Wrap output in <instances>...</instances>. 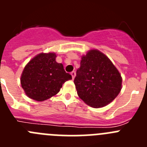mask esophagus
Returning a JSON list of instances; mask_svg holds the SVG:
<instances>
[{
	"instance_id": "esophagus-1",
	"label": "esophagus",
	"mask_w": 147,
	"mask_h": 147,
	"mask_svg": "<svg viewBox=\"0 0 147 147\" xmlns=\"http://www.w3.org/2000/svg\"><path fill=\"white\" fill-rule=\"evenodd\" d=\"M71 76H72V79L74 80L75 78V76H76V72H75V71H72V72L71 73Z\"/></svg>"
}]
</instances>
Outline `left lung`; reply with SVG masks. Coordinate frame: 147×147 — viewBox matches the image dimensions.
I'll return each mask as SVG.
<instances>
[{
    "mask_svg": "<svg viewBox=\"0 0 147 147\" xmlns=\"http://www.w3.org/2000/svg\"><path fill=\"white\" fill-rule=\"evenodd\" d=\"M78 96L87 105L98 108L113 101L121 89V76L102 52L91 50L82 57L74 79Z\"/></svg>",
    "mask_w": 147,
    "mask_h": 147,
    "instance_id": "obj_1",
    "label": "left lung"
}]
</instances>
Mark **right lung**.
I'll return each instance as SVG.
<instances>
[{
    "mask_svg": "<svg viewBox=\"0 0 147 147\" xmlns=\"http://www.w3.org/2000/svg\"><path fill=\"white\" fill-rule=\"evenodd\" d=\"M54 53L40 54L26 65L22 74V88L29 98L42 102L59 91L62 85L72 79L62 63L56 62Z\"/></svg>",
    "mask_w": 147,
    "mask_h": 147,
    "instance_id": "obj_1",
    "label": "right lung"
}]
</instances>
